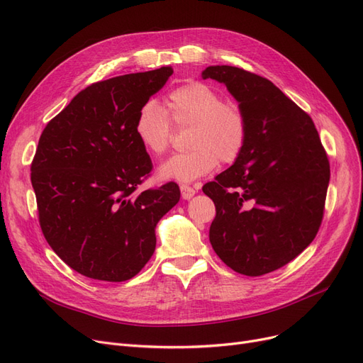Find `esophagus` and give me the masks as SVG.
Wrapping results in <instances>:
<instances>
[{
	"label": "esophagus",
	"mask_w": 363,
	"mask_h": 363,
	"mask_svg": "<svg viewBox=\"0 0 363 363\" xmlns=\"http://www.w3.org/2000/svg\"><path fill=\"white\" fill-rule=\"evenodd\" d=\"M196 188H193V186H189V185H181V196H182V199L184 200H189V199H193L194 196H196Z\"/></svg>",
	"instance_id": "obj_1"
}]
</instances>
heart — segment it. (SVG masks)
I'll list each match as a JSON object with an SVG mask.
<instances>
[{
  "instance_id": "1",
  "label": "heart",
  "mask_w": 363,
  "mask_h": 363,
  "mask_svg": "<svg viewBox=\"0 0 363 363\" xmlns=\"http://www.w3.org/2000/svg\"><path fill=\"white\" fill-rule=\"evenodd\" d=\"M177 128H189V151L166 160L159 167L164 181L191 182L218 166L234 163L245 148L249 123L242 108L201 82L182 85L167 95L166 110L156 101H145L137 114L135 135L152 156H162L170 141V121Z\"/></svg>"
}]
</instances>
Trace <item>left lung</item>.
Instances as JSON below:
<instances>
[{"mask_svg": "<svg viewBox=\"0 0 363 363\" xmlns=\"http://www.w3.org/2000/svg\"><path fill=\"white\" fill-rule=\"evenodd\" d=\"M238 101L249 123L241 156L203 193L216 206L208 238L238 274L260 277L296 259L322 222L330 163L318 130L271 81L234 66H208Z\"/></svg>", "mask_w": 363, "mask_h": 363, "instance_id": "left-lung-1", "label": "left lung"}]
</instances>
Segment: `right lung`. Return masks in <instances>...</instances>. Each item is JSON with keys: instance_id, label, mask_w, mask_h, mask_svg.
<instances>
[{"instance_id": "1", "label": "right lung", "mask_w": 363, "mask_h": 363, "mask_svg": "<svg viewBox=\"0 0 363 363\" xmlns=\"http://www.w3.org/2000/svg\"><path fill=\"white\" fill-rule=\"evenodd\" d=\"M172 73L164 66L92 84L41 133L30 166L41 230L84 277H135L155 253L159 220L179 201L175 182L137 193L152 164L133 126Z\"/></svg>"}]
</instances>
